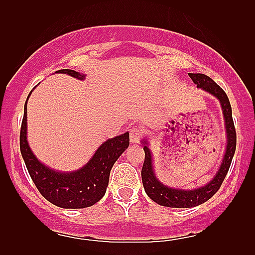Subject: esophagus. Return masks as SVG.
I'll return each mask as SVG.
<instances>
[{
    "mask_svg": "<svg viewBox=\"0 0 255 255\" xmlns=\"http://www.w3.org/2000/svg\"><path fill=\"white\" fill-rule=\"evenodd\" d=\"M130 142L132 143H138L143 137V130L139 127H133L130 129Z\"/></svg>",
    "mask_w": 255,
    "mask_h": 255,
    "instance_id": "34e87169",
    "label": "esophagus"
}]
</instances>
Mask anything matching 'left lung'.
<instances>
[{"instance_id":"left-lung-1","label":"left lung","mask_w":255,"mask_h":255,"mask_svg":"<svg viewBox=\"0 0 255 255\" xmlns=\"http://www.w3.org/2000/svg\"><path fill=\"white\" fill-rule=\"evenodd\" d=\"M189 76L197 85V87H201L202 90L207 91L208 94H212L213 96H216L220 100L226 121V130H227L228 138L227 149H226L225 158H223L222 164H221L220 170H218L215 179L210 184L201 187V189L184 191V190H176L168 186H164L161 182L158 181V179H156L153 173V168H151L150 151H149L148 146L144 145L143 149L144 153H145V156H144V163L142 168V181L144 190H145L146 195L154 202L166 207H195L204 204L207 200H210L220 190L223 180H225L226 175H227L231 163H232L233 155H235L236 145H237V133H236L235 122H233L232 118V107H231L227 94L223 91L222 87L218 86L212 79L208 78L205 74H189Z\"/></svg>"}]
</instances>
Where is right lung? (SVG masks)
<instances>
[{"label": "right lung", "mask_w": 255, "mask_h": 255, "mask_svg": "<svg viewBox=\"0 0 255 255\" xmlns=\"http://www.w3.org/2000/svg\"><path fill=\"white\" fill-rule=\"evenodd\" d=\"M58 73L69 74L79 80L84 79V75L70 69H61ZM25 134L27 102L19 133L20 153L40 195L53 205L63 208H84L99 202L106 192L113 164L129 145V133L117 135L102 144L84 168L75 173L64 174L50 170L37 160L28 146Z\"/></svg>", "instance_id": "1"}]
</instances>
